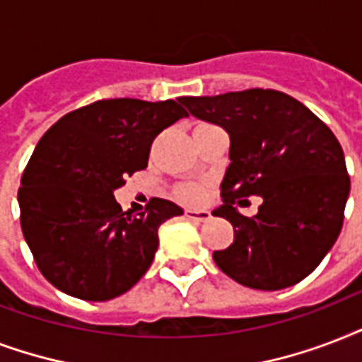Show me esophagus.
<instances>
[{"instance_id":"1","label":"esophagus","mask_w":362,"mask_h":362,"mask_svg":"<svg viewBox=\"0 0 362 362\" xmlns=\"http://www.w3.org/2000/svg\"><path fill=\"white\" fill-rule=\"evenodd\" d=\"M185 215H187L190 221H198V223H204V221L209 219V211H194V209H187Z\"/></svg>"}]
</instances>
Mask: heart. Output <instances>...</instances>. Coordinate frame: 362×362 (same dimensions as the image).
Segmentation results:
<instances>
[{"mask_svg": "<svg viewBox=\"0 0 362 362\" xmlns=\"http://www.w3.org/2000/svg\"><path fill=\"white\" fill-rule=\"evenodd\" d=\"M175 198L181 202H187V204H198V202L204 200V196H206V190L200 185L194 183H185L175 187Z\"/></svg>", "mask_w": 362, "mask_h": 362, "instance_id": "b5f03b06", "label": "heart"}]
</instances>
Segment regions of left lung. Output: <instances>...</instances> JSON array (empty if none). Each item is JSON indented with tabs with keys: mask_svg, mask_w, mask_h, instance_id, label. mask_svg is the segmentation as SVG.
<instances>
[{
	"mask_svg": "<svg viewBox=\"0 0 362 362\" xmlns=\"http://www.w3.org/2000/svg\"><path fill=\"white\" fill-rule=\"evenodd\" d=\"M179 102L230 136L223 206L213 213L230 221L234 243L213 253L215 264L234 281L260 291L302 281L344 225L349 175L334 134L304 103L270 88ZM247 195L263 196L255 218L235 207Z\"/></svg>",
	"mask_w": 362,
	"mask_h": 362,
	"instance_id": "obj_1",
	"label": "left lung"
}]
</instances>
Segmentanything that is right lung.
<instances>
[{
  "label": "right lung",
  "instance_id": "add662e5",
  "mask_svg": "<svg viewBox=\"0 0 362 362\" xmlns=\"http://www.w3.org/2000/svg\"><path fill=\"white\" fill-rule=\"evenodd\" d=\"M177 102L98 100L64 115L39 139L18 189L22 234L39 272L81 300L120 296L149 270L158 226L183 215L164 198L122 211L113 196L147 168L151 145L187 117Z\"/></svg>",
  "mask_w": 362,
  "mask_h": 362
}]
</instances>
